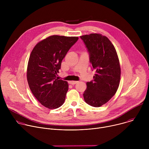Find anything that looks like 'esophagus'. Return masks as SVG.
<instances>
[{"label": "esophagus", "mask_w": 149, "mask_h": 149, "mask_svg": "<svg viewBox=\"0 0 149 149\" xmlns=\"http://www.w3.org/2000/svg\"><path fill=\"white\" fill-rule=\"evenodd\" d=\"M77 82H78V81H70V84H72V85H74V84H77Z\"/></svg>", "instance_id": "obj_1"}]
</instances>
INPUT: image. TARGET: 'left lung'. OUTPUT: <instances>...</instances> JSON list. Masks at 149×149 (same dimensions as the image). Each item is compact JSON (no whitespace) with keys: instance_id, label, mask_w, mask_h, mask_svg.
I'll list each match as a JSON object with an SVG mask.
<instances>
[{"instance_id":"1","label":"left lung","mask_w":149,"mask_h":149,"mask_svg":"<svg viewBox=\"0 0 149 149\" xmlns=\"http://www.w3.org/2000/svg\"><path fill=\"white\" fill-rule=\"evenodd\" d=\"M80 38L89 52L92 67L96 71L94 79L87 82L84 98L90 105L99 107L107 102L118 88L121 75L118 57L107 37L91 33Z\"/></svg>"}]
</instances>
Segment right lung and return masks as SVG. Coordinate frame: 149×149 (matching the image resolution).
I'll return each mask as SVG.
<instances>
[{
    "mask_svg": "<svg viewBox=\"0 0 149 149\" xmlns=\"http://www.w3.org/2000/svg\"><path fill=\"white\" fill-rule=\"evenodd\" d=\"M78 37L52 35L35 46L29 56L27 80L33 95L49 109L63 104L68 90L67 81L58 79L61 62Z\"/></svg>",
    "mask_w": 149,
    "mask_h": 149,
    "instance_id": "right-lung-1",
    "label": "right lung"
}]
</instances>
